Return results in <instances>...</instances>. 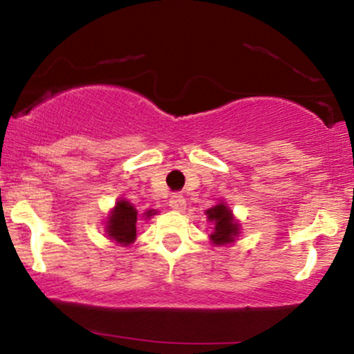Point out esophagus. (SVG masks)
I'll list each match as a JSON object with an SVG mask.
<instances>
[{
	"label": "esophagus",
	"mask_w": 354,
	"mask_h": 354,
	"mask_svg": "<svg viewBox=\"0 0 354 354\" xmlns=\"http://www.w3.org/2000/svg\"><path fill=\"white\" fill-rule=\"evenodd\" d=\"M169 208L174 212H183L186 208V200L183 195H173L169 198Z\"/></svg>",
	"instance_id": "esophagus-1"
}]
</instances>
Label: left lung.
<instances>
[{
    "label": "left lung",
    "instance_id": "left-lung-1",
    "mask_svg": "<svg viewBox=\"0 0 354 354\" xmlns=\"http://www.w3.org/2000/svg\"><path fill=\"white\" fill-rule=\"evenodd\" d=\"M205 215L209 223H213V232L209 234V242L213 245H228V243L235 242L236 236L240 235V223L223 200L208 208Z\"/></svg>",
    "mask_w": 354,
    "mask_h": 354
}]
</instances>
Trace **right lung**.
<instances>
[{
  "instance_id": "right-lung-1",
  "label": "right lung",
  "mask_w": 354,
  "mask_h": 354,
  "mask_svg": "<svg viewBox=\"0 0 354 354\" xmlns=\"http://www.w3.org/2000/svg\"><path fill=\"white\" fill-rule=\"evenodd\" d=\"M156 209H147L142 213L141 218L149 220L151 216L156 215ZM139 221L138 209L129 200H120L115 201L114 208L107 213L106 218V235L115 243L122 247H129L136 240V225Z\"/></svg>"
}]
</instances>
